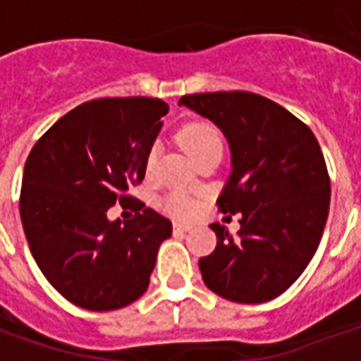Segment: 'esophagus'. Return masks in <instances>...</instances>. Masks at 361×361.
<instances>
[{
	"mask_svg": "<svg viewBox=\"0 0 361 361\" xmlns=\"http://www.w3.org/2000/svg\"><path fill=\"white\" fill-rule=\"evenodd\" d=\"M173 230H176V232H188V230H191V226H189V224H183V222H173Z\"/></svg>",
	"mask_w": 361,
	"mask_h": 361,
	"instance_id": "esophagus-1",
	"label": "esophagus"
}]
</instances>
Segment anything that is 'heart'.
Here are the masks:
<instances>
[{"instance_id": "1", "label": "heart", "mask_w": 361, "mask_h": 361, "mask_svg": "<svg viewBox=\"0 0 361 361\" xmlns=\"http://www.w3.org/2000/svg\"><path fill=\"white\" fill-rule=\"evenodd\" d=\"M178 139H180V145L191 157L193 162L204 157V154H209V152H222V147H224L220 129L211 121H207V119H195V121L185 123L180 129ZM154 164H157V149H150L149 154H147V170L150 172L154 168ZM162 207H164V211L168 214L178 216V219L191 216L193 211H195V203L181 191L170 193L162 201Z\"/></svg>"}]
</instances>
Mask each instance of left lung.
Masks as SVG:
<instances>
[{"label":"left lung","mask_w":361,"mask_h":361,"mask_svg":"<svg viewBox=\"0 0 361 361\" xmlns=\"http://www.w3.org/2000/svg\"><path fill=\"white\" fill-rule=\"evenodd\" d=\"M226 135L232 173L220 212L242 214L235 238L212 224L216 247L199 259L203 282L235 303L286 292L310 265L329 216L331 180L315 135L265 96L232 90L180 98Z\"/></svg>","instance_id":"obj_1"}]
</instances>
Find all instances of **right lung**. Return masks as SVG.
Segmentation results:
<instances>
[{"label": "right lung", "mask_w": 361, "mask_h": 361, "mask_svg": "<svg viewBox=\"0 0 361 361\" xmlns=\"http://www.w3.org/2000/svg\"><path fill=\"white\" fill-rule=\"evenodd\" d=\"M160 98H98L59 118L30 150L19 211L36 265L66 300L111 311L139 300L150 282L172 222L127 191L147 170L160 118ZM119 202L131 221L105 216Z\"/></svg>", "instance_id": "add662e5"}]
</instances>
